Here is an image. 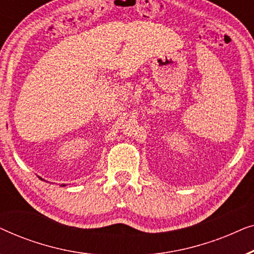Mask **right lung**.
Returning <instances> with one entry per match:
<instances>
[{
  "label": "right lung",
  "mask_w": 254,
  "mask_h": 254,
  "mask_svg": "<svg viewBox=\"0 0 254 254\" xmlns=\"http://www.w3.org/2000/svg\"><path fill=\"white\" fill-rule=\"evenodd\" d=\"M39 178H40V177H39ZM40 179H41V178H40ZM61 186H62V187H64V186H65V184H62V185H61Z\"/></svg>",
  "instance_id": "add662e5"
}]
</instances>
